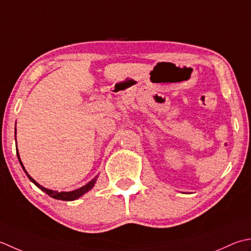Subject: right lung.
Returning a JSON list of instances; mask_svg holds the SVG:
<instances>
[{
  "mask_svg": "<svg viewBox=\"0 0 251 251\" xmlns=\"http://www.w3.org/2000/svg\"><path fill=\"white\" fill-rule=\"evenodd\" d=\"M15 130H16V129H15ZM15 133H16V132H15ZM17 157H18V160H19V162H20V165H22L23 169L25 170V167L23 166V162H22V160H20V157H19V154H18V150H17ZM25 175H27V176L29 177V180L31 181L32 183H34L35 186H38L41 191H43L45 194H48L49 196L53 197V198H55V199H59V201H75V199L79 198L80 196H82L83 194H85L86 192H89V191L91 190V188L94 186L95 181H96V177H94L93 180H92L91 182H89L88 184H86V185L78 188V190L73 191V192H60V193H58V192H56V191L49 190V188H45V187H43V186H41L39 183L35 182V181L33 180V178L28 175L27 171H25Z\"/></svg>",
  "mask_w": 251,
  "mask_h": 251,
  "instance_id": "add662e5",
  "label": "right lung"
}]
</instances>
